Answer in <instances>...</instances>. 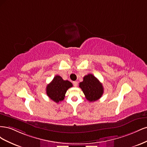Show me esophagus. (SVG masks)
<instances>
[{
    "mask_svg": "<svg viewBox=\"0 0 147 147\" xmlns=\"http://www.w3.org/2000/svg\"><path fill=\"white\" fill-rule=\"evenodd\" d=\"M73 84H74V86L75 87H77V86H78V82H76V81L73 82Z\"/></svg>",
    "mask_w": 147,
    "mask_h": 147,
    "instance_id": "obj_1",
    "label": "esophagus"
}]
</instances>
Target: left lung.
<instances>
[{"label":"left lung","instance_id":"8db88e82","mask_svg":"<svg viewBox=\"0 0 147 147\" xmlns=\"http://www.w3.org/2000/svg\"><path fill=\"white\" fill-rule=\"evenodd\" d=\"M80 88L86 99L90 102H94L100 99L104 93V88L99 80L92 74L83 77V81L80 83Z\"/></svg>","mask_w":147,"mask_h":147}]
</instances>
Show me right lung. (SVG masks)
I'll use <instances>...</instances> for the list:
<instances>
[{"instance_id": "add662e5", "label": "right lung", "mask_w": 147, "mask_h": 147, "mask_svg": "<svg viewBox=\"0 0 147 147\" xmlns=\"http://www.w3.org/2000/svg\"><path fill=\"white\" fill-rule=\"evenodd\" d=\"M72 86V83L70 82L64 80L61 77L56 75L47 86V94L51 100L58 103L64 99L67 90Z\"/></svg>"}]
</instances>
